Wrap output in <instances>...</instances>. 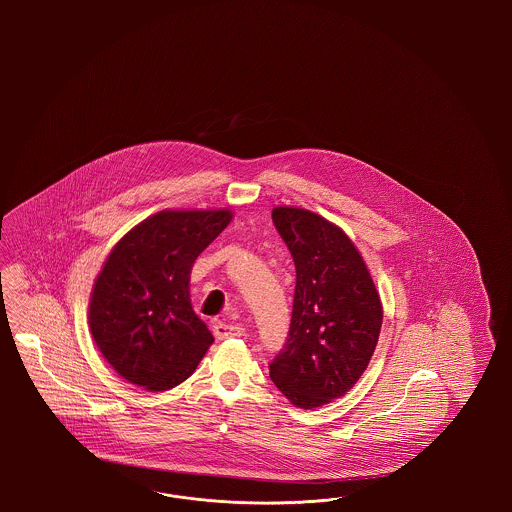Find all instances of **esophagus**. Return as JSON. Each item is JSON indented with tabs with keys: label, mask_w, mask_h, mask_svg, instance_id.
I'll use <instances>...</instances> for the list:
<instances>
[{
	"label": "esophagus",
	"mask_w": 512,
	"mask_h": 512,
	"mask_svg": "<svg viewBox=\"0 0 512 512\" xmlns=\"http://www.w3.org/2000/svg\"><path fill=\"white\" fill-rule=\"evenodd\" d=\"M214 330V336L217 340H227V338H238V336H244V326L233 325V323H221L217 321L212 326Z\"/></svg>",
	"instance_id": "34e87169"
}]
</instances>
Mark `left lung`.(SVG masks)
Instances as JSON below:
<instances>
[{
	"mask_svg": "<svg viewBox=\"0 0 512 512\" xmlns=\"http://www.w3.org/2000/svg\"><path fill=\"white\" fill-rule=\"evenodd\" d=\"M272 221L295 261L289 336L270 379L313 409L343 396L368 368L383 323L381 298L349 236L304 208L276 206Z\"/></svg>",
	"mask_w": 512,
	"mask_h": 512,
	"instance_id": "left-lung-1",
	"label": "left lung"
}]
</instances>
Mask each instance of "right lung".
I'll return each mask as SVG.
<instances>
[{"label": "right lung", "instance_id": "obj_1", "mask_svg": "<svg viewBox=\"0 0 512 512\" xmlns=\"http://www.w3.org/2000/svg\"><path fill=\"white\" fill-rule=\"evenodd\" d=\"M231 219V210H163L110 251L93 283L88 323L125 381L163 392L199 366L214 336L191 308L189 276Z\"/></svg>", "mask_w": 512, "mask_h": 512}]
</instances>
